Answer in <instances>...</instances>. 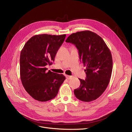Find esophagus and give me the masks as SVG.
<instances>
[{"label":"esophagus","instance_id":"34e87169","mask_svg":"<svg viewBox=\"0 0 132 132\" xmlns=\"http://www.w3.org/2000/svg\"><path fill=\"white\" fill-rule=\"evenodd\" d=\"M65 76H66V78L67 79H71L72 78V76H69V75H65Z\"/></svg>","mask_w":132,"mask_h":132}]
</instances>
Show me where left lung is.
<instances>
[{
	"label": "left lung",
	"mask_w": 132,
	"mask_h": 132,
	"mask_svg": "<svg viewBox=\"0 0 132 132\" xmlns=\"http://www.w3.org/2000/svg\"><path fill=\"white\" fill-rule=\"evenodd\" d=\"M66 42L76 46L79 59L86 66V79H79L80 87L74 90L75 96L84 102L96 100L105 90L111 77L113 61L110 49L101 37L88 30L71 34Z\"/></svg>",
	"instance_id": "obj_1"
}]
</instances>
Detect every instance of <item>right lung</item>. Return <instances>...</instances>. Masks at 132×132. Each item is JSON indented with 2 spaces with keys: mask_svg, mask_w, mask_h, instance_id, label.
Returning <instances> with one entry per match:
<instances>
[{
  "mask_svg": "<svg viewBox=\"0 0 132 132\" xmlns=\"http://www.w3.org/2000/svg\"><path fill=\"white\" fill-rule=\"evenodd\" d=\"M66 34L35 35L26 42L20 53V79L26 91L35 100L45 102L54 98L66 78L47 71Z\"/></svg>",
  "mask_w": 132,
  "mask_h": 132,
  "instance_id": "add662e5",
  "label": "right lung"
}]
</instances>
